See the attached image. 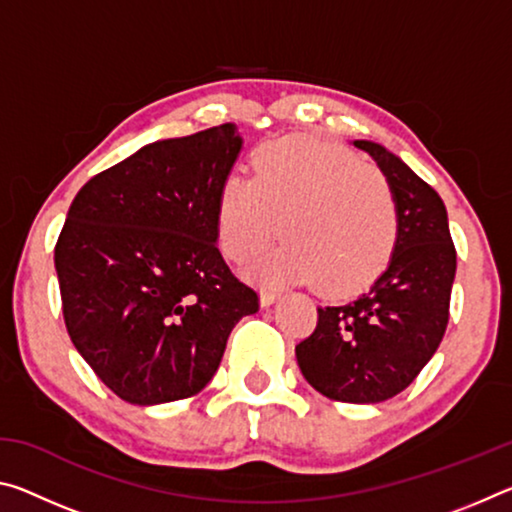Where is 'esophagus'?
Here are the masks:
<instances>
[{"label":"esophagus","instance_id":"34e87169","mask_svg":"<svg viewBox=\"0 0 512 512\" xmlns=\"http://www.w3.org/2000/svg\"><path fill=\"white\" fill-rule=\"evenodd\" d=\"M277 298H280V291H275V289L259 291V302H262V307H271Z\"/></svg>","mask_w":512,"mask_h":512}]
</instances>
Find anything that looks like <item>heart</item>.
I'll return each mask as SVG.
<instances>
[{
    "instance_id": "obj_1",
    "label": "heart",
    "mask_w": 512,
    "mask_h": 512,
    "mask_svg": "<svg viewBox=\"0 0 512 512\" xmlns=\"http://www.w3.org/2000/svg\"><path fill=\"white\" fill-rule=\"evenodd\" d=\"M253 173L230 176L219 192L216 232L223 253L246 262L287 239L253 266L264 282H316L348 291L391 257L397 205L366 160L318 140H275L253 155Z\"/></svg>"
}]
</instances>
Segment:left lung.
<instances>
[{"mask_svg": "<svg viewBox=\"0 0 512 512\" xmlns=\"http://www.w3.org/2000/svg\"><path fill=\"white\" fill-rule=\"evenodd\" d=\"M384 173L397 205V241L370 287L318 307L314 334L296 345L302 377L336 402L377 404L402 393L443 341L456 250L443 198L402 158L354 140Z\"/></svg>", "mask_w": 512, "mask_h": 512, "instance_id": "obj_1", "label": "left lung"}]
</instances>
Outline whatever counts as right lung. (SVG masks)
Returning a JSON list of instances; mask_svg holds the SVG:
<instances>
[{
	"instance_id": "add662e5",
	"label": "right lung",
	"mask_w": 512,
	"mask_h": 512,
	"mask_svg": "<svg viewBox=\"0 0 512 512\" xmlns=\"http://www.w3.org/2000/svg\"><path fill=\"white\" fill-rule=\"evenodd\" d=\"M244 149L235 124L158 140L81 187L54 250L74 348L124 402L201 393L228 336L259 309L219 253V192Z\"/></svg>"
}]
</instances>
